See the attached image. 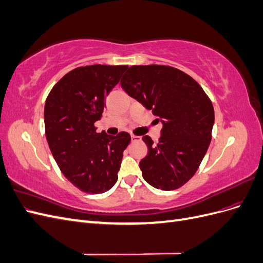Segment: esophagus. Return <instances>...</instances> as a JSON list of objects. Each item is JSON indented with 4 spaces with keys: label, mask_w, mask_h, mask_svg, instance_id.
I'll return each mask as SVG.
<instances>
[{
    "label": "esophagus",
    "mask_w": 263,
    "mask_h": 263,
    "mask_svg": "<svg viewBox=\"0 0 263 263\" xmlns=\"http://www.w3.org/2000/svg\"><path fill=\"white\" fill-rule=\"evenodd\" d=\"M130 137H132V141H133V142H134V141H139V140L141 139L139 136H135V135H132Z\"/></svg>",
    "instance_id": "esophagus-1"
}]
</instances>
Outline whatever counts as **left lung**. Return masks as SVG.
Segmentation results:
<instances>
[{
	"mask_svg": "<svg viewBox=\"0 0 263 263\" xmlns=\"http://www.w3.org/2000/svg\"><path fill=\"white\" fill-rule=\"evenodd\" d=\"M121 84L162 123L157 145L142 137L148 147L139 162L142 178L162 191L181 187L194 176L210 146L215 119L210 98L193 78L169 66H133Z\"/></svg>",
	"mask_w": 263,
	"mask_h": 263,
	"instance_id": "1",
	"label": "left lung"
}]
</instances>
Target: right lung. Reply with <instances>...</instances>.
Instances as JSON below:
<instances>
[{
  "mask_svg": "<svg viewBox=\"0 0 263 263\" xmlns=\"http://www.w3.org/2000/svg\"><path fill=\"white\" fill-rule=\"evenodd\" d=\"M128 66L79 67L61 78L45 104V129L61 172L89 194L104 193L116 183L130 135L97 133L94 123L105 108V98Z\"/></svg>",
  "mask_w": 263,
  "mask_h": 263,
  "instance_id": "add662e5",
  "label": "right lung"
}]
</instances>
